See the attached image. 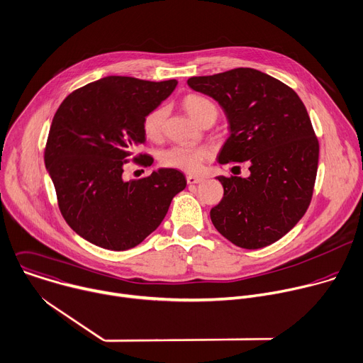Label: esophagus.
Instances as JSON below:
<instances>
[{
  "label": "esophagus",
  "mask_w": 363,
  "mask_h": 363,
  "mask_svg": "<svg viewBox=\"0 0 363 363\" xmlns=\"http://www.w3.org/2000/svg\"><path fill=\"white\" fill-rule=\"evenodd\" d=\"M186 180H187V184H197V183H201V182H203V177H199V176H187Z\"/></svg>",
  "instance_id": "1"
}]
</instances>
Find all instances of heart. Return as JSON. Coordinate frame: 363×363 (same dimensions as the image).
Returning <instances> with one entry per match:
<instances>
[{"label":"heart","instance_id":"b5f03b06","mask_svg":"<svg viewBox=\"0 0 363 363\" xmlns=\"http://www.w3.org/2000/svg\"><path fill=\"white\" fill-rule=\"evenodd\" d=\"M183 106L196 121H200L208 113H216L214 104L206 97L197 94L186 96ZM166 117L167 108L164 106H159L146 114L143 120V131L149 140L157 141L162 138ZM208 157L210 150L203 146H173L160 155V162L166 167L196 173Z\"/></svg>","mask_w":363,"mask_h":363}]
</instances>
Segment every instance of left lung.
Wrapping results in <instances>:
<instances>
[{"instance_id": "left-lung-1", "label": "left lung", "mask_w": 363, "mask_h": 363, "mask_svg": "<svg viewBox=\"0 0 363 363\" xmlns=\"http://www.w3.org/2000/svg\"><path fill=\"white\" fill-rule=\"evenodd\" d=\"M187 84L222 106L230 135L220 164H250V176H219L225 189L210 219L222 236L243 249L277 242L306 213L316 180L319 141L299 96L255 68L191 77Z\"/></svg>"}]
</instances>
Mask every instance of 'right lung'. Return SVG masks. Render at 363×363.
<instances>
[{"mask_svg":"<svg viewBox=\"0 0 363 363\" xmlns=\"http://www.w3.org/2000/svg\"><path fill=\"white\" fill-rule=\"evenodd\" d=\"M177 80L108 76L68 94L54 114L44 152L67 225L87 242L128 250L153 233L173 197L186 187L176 169L124 180V164L146 141L143 120L166 100ZM134 162L152 166L153 157Z\"/></svg>","mask_w":363,"mask_h":363,"instance_id":"right-lung-1","label":"right lung"}]
</instances>
